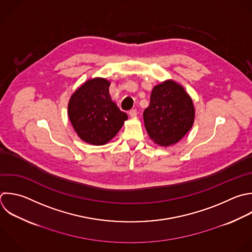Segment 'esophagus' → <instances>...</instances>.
Listing matches in <instances>:
<instances>
[{
    "label": "esophagus",
    "mask_w": 252,
    "mask_h": 252,
    "mask_svg": "<svg viewBox=\"0 0 252 252\" xmlns=\"http://www.w3.org/2000/svg\"><path fill=\"white\" fill-rule=\"evenodd\" d=\"M129 115H130L131 117H136V116H137V110H136V109H131V110L129 111Z\"/></svg>",
    "instance_id": "34e87169"
}]
</instances>
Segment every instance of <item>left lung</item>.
<instances>
[{"mask_svg": "<svg viewBox=\"0 0 252 252\" xmlns=\"http://www.w3.org/2000/svg\"><path fill=\"white\" fill-rule=\"evenodd\" d=\"M194 116L191 97L183 87L171 80L153 89L150 105L143 113L150 138L162 147L180 141L191 129Z\"/></svg>", "mask_w": 252, "mask_h": 252, "instance_id": "left-lung-1", "label": "left lung"}]
</instances>
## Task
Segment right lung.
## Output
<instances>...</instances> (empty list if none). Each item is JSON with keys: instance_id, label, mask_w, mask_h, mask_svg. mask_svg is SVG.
Listing matches in <instances>:
<instances>
[{"instance_id": "add662e5", "label": "right lung", "mask_w": 252, "mask_h": 252, "mask_svg": "<svg viewBox=\"0 0 252 252\" xmlns=\"http://www.w3.org/2000/svg\"><path fill=\"white\" fill-rule=\"evenodd\" d=\"M110 83L102 78L87 81L71 96L70 121L86 143L100 146L108 143L128 119L109 94Z\"/></svg>"}]
</instances>
